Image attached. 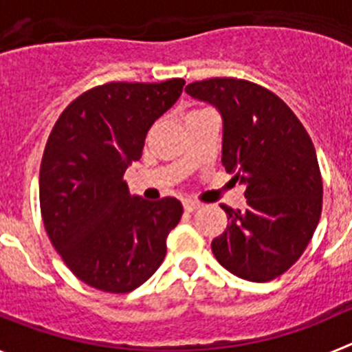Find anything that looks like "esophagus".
<instances>
[{"instance_id": "34e87169", "label": "esophagus", "mask_w": 352, "mask_h": 352, "mask_svg": "<svg viewBox=\"0 0 352 352\" xmlns=\"http://www.w3.org/2000/svg\"><path fill=\"white\" fill-rule=\"evenodd\" d=\"M183 208H185V211L192 213V211L199 210V208H201V204H199L197 201H185V203H183Z\"/></svg>"}]
</instances>
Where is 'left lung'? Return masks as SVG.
Masks as SVG:
<instances>
[{
	"mask_svg": "<svg viewBox=\"0 0 352 352\" xmlns=\"http://www.w3.org/2000/svg\"><path fill=\"white\" fill-rule=\"evenodd\" d=\"M185 91L219 109L222 166L245 185L247 208L227 213V229L211 241L227 272L268 282L301 257L322 208L316 148L296 114L275 93L250 80L214 77Z\"/></svg>",
	"mask_w": 352,
	"mask_h": 352,
	"instance_id": "1",
	"label": "left lung"
}]
</instances>
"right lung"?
Segmentation results:
<instances>
[{"mask_svg":"<svg viewBox=\"0 0 352 352\" xmlns=\"http://www.w3.org/2000/svg\"><path fill=\"white\" fill-rule=\"evenodd\" d=\"M183 86V79L102 84L56 121L40 164V210L52 247L84 284L130 292L166 257L182 203L130 195L123 174Z\"/></svg>","mask_w":352,"mask_h":352,"instance_id":"right-lung-1","label":"right lung"}]
</instances>
